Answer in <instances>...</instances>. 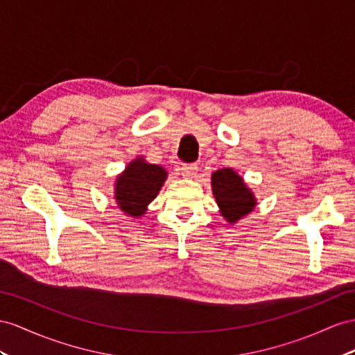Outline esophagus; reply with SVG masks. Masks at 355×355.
Returning <instances> with one entry per match:
<instances>
[{
  "label": "esophagus",
  "instance_id": "34e87169",
  "mask_svg": "<svg viewBox=\"0 0 355 355\" xmlns=\"http://www.w3.org/2000/svg\"><path fill=\"white\" fill-rule=\"evenodd\" d=\"M198 172V166L195 163H186V165L181 166V174L186 178H193Z\"/></svg>",
  "mask_w": 355,
  "mask_h": 355
}]
</instances>
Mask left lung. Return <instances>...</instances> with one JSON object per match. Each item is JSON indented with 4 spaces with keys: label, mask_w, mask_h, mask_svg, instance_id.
Returning <instances> with one entry per match:
<instances>
[{
    "label": "left lung",
    "mask_w": 355,
    "mask_h": 355,
    "mask_svg": "<svg viewBox=\"0 0 355 355\" xmlns=\"http://www.w3.org/2000/svg\"><path fill=\"white\" fill-rule=\"evenodd\" d=\"M211 189L216 202L220 208V214L231 225L248 216L257 205L255 195L231 168L213 172Z\"/></svg>",
    "instance_id": "1"
}]
</instances>
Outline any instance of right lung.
Here are the masks:
<instances>
[{
    "instance_id": "obj_1",
    "label": "right lung",
    "mask_w": 355,
    "mask_h": 355,
    "mask_svg": "<svg viewBox=\"0 0 355 355\" xmlns=\"http://www.w3.org/2000/svg\"><path fill=\"white\" fill-rule=\"evenodd\" d=\"M168 172L159 165H151L145 159L136 157L116 177L115 202L130 217H141L148 204L156 198L165 183Z\"/></svg>"
}]
</instances>
